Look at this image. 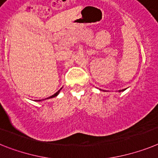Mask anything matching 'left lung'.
Listing matches in <instances>:
<instances>
[{"mask_svg": "<svg viewBox=\"0 0 158 158\" xmlns=\"http://www.w3.org/2000/svg\"><path fill=\"white\" fill-rule=\"evenodd\" d=\"M123 90H124V89H123V90H119V92H121V91H123Z\"/></svg>", "mask_w": 158, "mask_h": 158, "instance_id": "left-lung-1", "label": "left lung"}]
</instances>
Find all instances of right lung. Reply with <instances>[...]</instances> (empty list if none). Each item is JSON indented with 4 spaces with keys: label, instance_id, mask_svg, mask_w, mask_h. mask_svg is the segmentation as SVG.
<instances>
[{
    "label": "right lung",
    "instance_id": "add662e5",
    "mask_svg": "<svg viewBox=\"0 0 158 158\" xmlns=\"http://www.w3.org/2000/svg\"><path fill=\"white\" fill-rule=\"evenodd\" d=\"M62 89V88H61ZM61 89H60V90H61ZM60 90H59L58 91H57V92L56 93H55L54 94H53V95H52V96H50V97H49V98H47V99H48V98H54V97H56V96H57L59 94V93H60ZM42 100H44V99H41V100H35V101H36V102H39V101H42Z\"/></svg>",
    "mask_w": 158,
    "mask_h": 158
}]
</instances>
